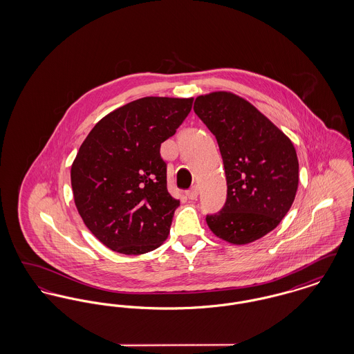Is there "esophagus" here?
<instances>
[{
  "label": "esophagus",
  "instance_id": "1",
  "mask_svg": "<svg viewBox=\"0 0 354 354\" xmlns=\"http://www.w3.org/2000/svg\"><path fill=\"white\" fill-rule=\"evenodd\" d=\"M198 195H199V189H198L196 185L192 187V188H189V189L187 191V198H188L189 201H196Z\"/></svg>",
  "mask_w": 354,
  "mask_h": 354
}]
</instances>
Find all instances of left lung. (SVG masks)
<instances>
[{
    "label": "left lung",
    "mask_w": 354,
    "mask_h": 354,
    "mask_svg": "<svg viewBox=\"0 0 354 354\" xmlns=\"http://www.w3.org/2000/svg\"><path fill=\"white\" fill-rule=\"evenodd\" d=\"M194 111L218 140L227 179L223 208L205 218L209 230L237 245L267 235L296 196L299 160L292 142L232 93L201 95Z\"/></svg>",
    "instance_id": "obj_1"
}]
</instances>
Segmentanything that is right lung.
<instances>
[{"label":"right lung","mask_w":354,"mask_h":354,"mask_svg":"<svg viewBox=\"0 0 354 354\" xmlns=\"http://www.w3.org/2000/svg\"><path fill=\"white\" fill-rule=\"evenodd\" d=\"M192 98L146 97L102 118L71 166V187L86 227L123 254L156 250L180 202L167 191L160 145L176 133Z\"/></svg>","instance_id":"obj_1"}]
</instances>
